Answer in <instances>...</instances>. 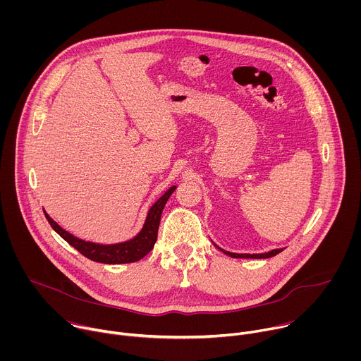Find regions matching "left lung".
I'll use <instances>...</instances> for the list:
<instances>
[{
  "label": "left lung",
  "instance_id": "obj_1",
  "mask_svg": "<svg viewBox=\"0 0 361 361\" xmlns=\"http://www.w3.org/2000/svg\"><path fill=\"white\" fill-rule=\"evenodd\" d=\"M216 245V244H214ZM220 251H223L224 254L233 257V259H269V257H274L277 255L279 252L283 251V248H276V250H271L269 252H262V254H237V252H230V251H226L223 248H220L219 245H216Z\"/></svg>",
  "mask_w": 361,
  "mask_h": 361
}]
</instances>
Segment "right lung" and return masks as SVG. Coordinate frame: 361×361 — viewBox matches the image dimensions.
Returning a JSON list of instances; mask_svg holds the SVG:
<instances>
[{
	"label": "right lung",
	"instance_id": "add662e5",
	"mask_svg": "<svg viewBox=\"0 0 361 361\" xmlns=\"http://www.w3.org/2000/svg\"><path fill=\"white\" fill-rule=\"evenodd\" d=\"M176 188H177L176 185L170 187L156 202L151 205L147 213L145 221L142 224V228L135 237L123 243H116V244H99V243L81 240L73 235L71 233H68L67 230H64L63 227H60L45 212L44 214L48 223L51 224V227L54 228V231L59 233L70 245L78 250L82 255H85L87 259L97 263H104V264L134 263L141 260L144 255H147L152 250L154 244H156L163 209Z\"/></svg>",
	"mask_w": 361,
	"mask_h": 361
}]
</instances>
